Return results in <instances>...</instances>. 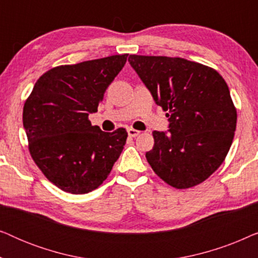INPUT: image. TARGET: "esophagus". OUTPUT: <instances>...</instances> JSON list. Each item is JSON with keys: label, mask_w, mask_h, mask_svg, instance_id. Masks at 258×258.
<instances>
[{"label": "esophagus", "mask_w": 258, "mask_h": 258, "mask_svg": "<svg viewBox=\"0 0 258 258\" xmlns=\"http://www.w3.org/2000/svg\"><path fill=\"white\" fill-rule=\"evenodd\" d=\"M140 134H141V132H139V130H136V129H133V128L128 129V135L130 137H136V136H139Z\"/></svg>", "instance_id": "obj_1"}]
</instances>
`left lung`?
I'll return each instance as SVG.
<instances>
[{"label":"left lung","mask_w":258,"mask_h":258,"mask_svg":"<svg viewBox=\"0 0 258 258\" xmlns=\"http://www.w3.org/2000/svg\"><path fill=\"white\" fill-rule=\"evenodd\" d=\"M128 61L168 111V134L153 132L148 163L176 189L204 182L223 163L236 130L237 112L224 79L210 67L181 57L130 55Z\"/></svg>","instance_id":"left-lung-1"}]
</instances>
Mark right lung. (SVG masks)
Here are the masks:
<instances>
[{"instance_id":"right-lung-1","label":"right lung","mask_w":258,"mask_h":258,"mask_svg":"<svg viewBox=\"0 0 258 258\" xmlns=\"http://www.w3.org/2000/svg\"><path fill=\"white\" fill-rule=\"evenodd\" d=\"M128 54L55 67L44 73L23 107V126L33 160L63 191L81 195L98 188L121 155L128 133H104L88 116Z\"/></svg>"}]
</instances>
